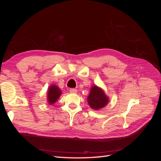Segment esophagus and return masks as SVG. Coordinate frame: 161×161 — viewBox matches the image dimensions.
I'll list each match as a JSON object with an SVG mask.
<instances>
[{"instance_id": "obj_1", "label": "esophagus", "mask_w": 161, "mask_h": 161, "mask_svg": "<svg viewBox=\"0 0 161 161\" xmlns=\"http://www.w3.org/2000/svg\"><path fill=\"white\" fill-rule=\"evenodd\" d=\"M70 92H72V93H76L77 90L75 89H70Z\"/></svg>"}]
</instances>
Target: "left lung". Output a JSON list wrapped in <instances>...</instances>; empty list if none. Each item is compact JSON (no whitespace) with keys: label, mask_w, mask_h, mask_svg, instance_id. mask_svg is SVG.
Returning a JSON list of instances; mask_svg holds the SVG:
<instances>
[{"label":"left lung","mask_w":161,"mask_h":161,"mask_svg":"<svg viewBox=\"0 0 161 161\" xmlns=\"http://www.w3.org/2000/svg\"><path fill=\"white\" fill-rule=\"evenodd\" d=\"M109 101V97L103 89L97 85L91 86L90 93L87 97V102L92 109L99 110L103 108L108 104Z\"/></svg>","instance_id":"1"}]
</instances>
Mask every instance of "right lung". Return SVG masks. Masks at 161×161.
Returning a JSON list of instances; mask_svg holds the SVG:
<instances>
[{"instance_id": "obj_1", "label": "right lung", "mask_w": 161, "mask_h": 161, "mask_svg": "<svg viewBox=\"0 0 161 161\" xmlns=\"http://www.w3.org/2000/svg\"><path fill=\"white\" fill-rule=\"evenodd\" d=\"M62 95V91L56 85H52L47 92V101L49 105L54 104Z\"/></svg>"}]
</instances>
